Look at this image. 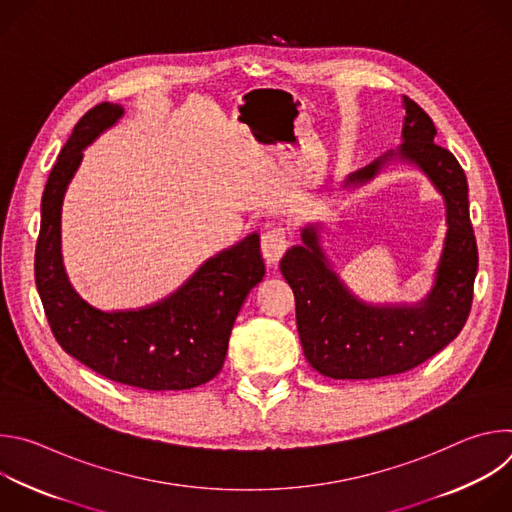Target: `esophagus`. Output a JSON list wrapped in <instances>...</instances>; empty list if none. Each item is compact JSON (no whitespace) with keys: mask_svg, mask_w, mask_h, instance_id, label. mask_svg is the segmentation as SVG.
<instances>
[{"mask_svg":"<svg viewBox=\"0 0 512 512\" xmlns=\"http://www.w3.org/2000/svg\"><path fill=\"white\" fill-rule=\"evenodd\" d=\"M287 249V231L283 227H273L261 237V253L269 267H275Z\"/></svg>","mask_w":512,"mask_h":512,"instance_id":"1","label":"esophagus"}]
</instances>
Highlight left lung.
<instances>
[{"instance_id": "8db88e82", "label": "left lung", "mask_w": 512, "mask_h": 512, "mask_svg": "<svg viewBox=\"0 0 512 512\" xmlns=\"http://www.w3.org/2000/svg\"><path fill=\"white\" fill-rule=\"evenodd\" d=\"M405 109L399 156L431 178L448 206L446 247L427 300L415 308L356 302L328 269L314 227L304 229V245L291 247L279 263L294 289L304 356L312 369L330 379H379L411 371L460 334L472 308L478 249L466 174L454 154L433 141L437 131L431 117L407 97ZM391 156L350 174L346 184L371 180Z\"/></svg>"}]
</instances>
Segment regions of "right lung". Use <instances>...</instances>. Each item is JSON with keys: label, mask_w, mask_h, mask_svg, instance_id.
Instances as JSON below:
<instances>
[{"label": "right lung", "mask_w": 512, "mask_h": 512, "mask_svg": "<svg viewBox=\"0 0 512 512\" xmlns=\"http://www.w3.org/2000/svg\"><path fill=\"white\" fill-rule=\"evenodd\" d=\"M121 115V105H95L60 150L42 194L36 287L56 342L91 371L145 391L192 389L221 373L235 318L265 275L259 235L206 261L174 296L152 308L105 314L85 304L62 267L60 206L83 150Z\"/></svg>", "instance_id": "add662e5"}]
</instances>
